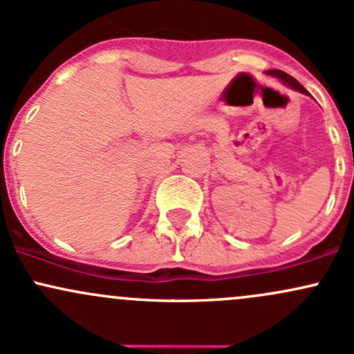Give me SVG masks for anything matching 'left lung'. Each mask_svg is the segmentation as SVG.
<instances>
[{
  "instance_id": "obj_1",
  "label": "left lung",
  "mask_w": 354,
  "mask_h": 354,
  "mask_svg": "<svg viewBox=\"0 0 354 354\" xmlns=\"http://www.w3.org/2000/svg\"><path fill=\"white\" fill-rule=\"evenodd\" d=\"M268 74H270V75H273V77H279L280 81H283L285 84H287L288 87H292V89L299 91V93H304V94H307V91L304 89L302 86H300V82H299V81H295V79L292 77V75H288L287 72L273 69V71H268Z\"/></svg>"
}]
</instances>
